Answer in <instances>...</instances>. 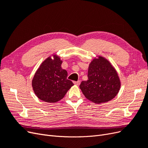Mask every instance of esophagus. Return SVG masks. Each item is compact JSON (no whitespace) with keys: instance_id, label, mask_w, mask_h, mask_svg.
I'll return each instance as SVG.
<instances>
[{"instance_id":"obj_1","label":"esophagus","mask_w":148,"mask_h":148,"mask_svg":"<svg viewBox=\"0 0 148 148\" xmlns=\"http://www.w3.org/2000/svg\"><path fill=\"white\" fill-rule=\"evenodd\" d=\"M73 83L76 85H79L80 84V81H78V82H73Z\"/></svg>"}]
</instances>
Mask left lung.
<instances>
[{
	"label": "left lung",
	"instance_id": "1",
	"mask_svg": "<svg viewBox=\"0 0 148 148\" xmlns=\"http://www.w3.org/2000/svg\"><path fill=\"white\" fill-rule=\"evenodd\" d=\"M87 81L79 85L84 96L96 104L108 102L117 95L120 82L117 71L102 57L95 59L89 64Z\"/></svg>",
	"mask_w": 148,
	"mask_h": 148
}]
</instances>
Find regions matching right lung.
Listing matches in <instances>:
<instances>
[{"instance_id": "obj_1", "label": "right lung", "mask_w": 148, "mask_h": 148, "mask_svg": "<svg viewBox=\"0 0 148 148\" xmlns=\"http://www.w3.org/2000/svg\"><path fill=\"white\" fill-rule=\"evenodd\" d=\"M62 63L56 56L53 60L48 57L36 72L32 86L39 99L47 102H56L62 99L73 85L67 79L68 73L62 69Z\"/></svg>"}]
</instances>
